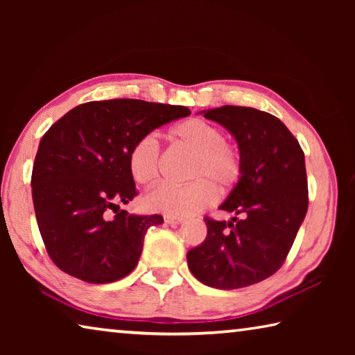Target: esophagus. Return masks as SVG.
<instances>
[{
	"label": "esophagus",
	"instance_id": "esophagus-1",
	"mask_svg": "<svg viewBox=\"0 0 355 355\" xmlns=\"http://www.w3.org/2000/svg\"><path fill=\"white\" fill-rule=\"evenodd\" d=\"M184 219L183 218H175V216H164V222L169 225H178L182 224Z\"/></svg>",
	"mask_w": 355,
	"mask_h": 355
}]
</instances>
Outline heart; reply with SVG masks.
Wrapping results in <instances>:
<instances>
[{
	"instance_id": "1",
	"label": "heart",
	"mask_w": 355,
	"mask_h": 355,
	"mask_svg": "<svg viewBox=\"0 0 355 355\" xmlns=\"http://www.w3.org/2000/svg\"><path fill=\"white\" fill-rule=\"evenodd\" d=\"M175 142L194 153L188 184H161L150 191L146 207L150 211L169 216H191L216 200V189L227 194L241 182L243 158L238 148L225 141L222 130L202 119H189L169 131ZM128 167L139 184L152 186L161 175V152L153 135L135 141L128 152Z\"/></svg>"
}]
</instances>
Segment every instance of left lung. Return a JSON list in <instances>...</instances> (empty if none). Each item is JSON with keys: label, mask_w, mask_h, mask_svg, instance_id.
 <instances>
[{"label": "left lung", "mask_w": 355, "mask_h": 355, "mask_svg": "<svg viewBox=\"0 0 355 355\" xmlns=\"http://www.w3.org/2000/svg\"><path fill=\"white\" fill-rule=\"evenodd\" d=\"M235 136L243 177L219 207L230 222L205 218L207 238L188 252L202 284L236 290L271 277L285 263L309 208L305 158L296 137L272 114L225 105L203 112Z\"/></svg>", "instance_id": "obj_1"}]
</instances>
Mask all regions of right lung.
Returning <instances> with one entry per match:
<instances>
[{
  "mask_svg": "<svg viewBox=\"0 0 355 355\" xmlns=\"http://www.w3.org/2000/svg\"><path fill=\"white\" fill-rule=\"evenodd\" d=\"M189 114L184 106L114 98L78 105L51 125L31 186L42 239L61 271L87 284L133 271L148 227L163 224V216L119 209L137 196L128 152L139 137Z\"/></svg>",
  "mask_w": 355,
  "mask_h": 355,
  "instance_id": "obj_1",
  "label": "right lung"
}]
</instances>
